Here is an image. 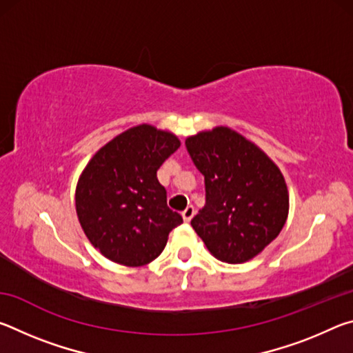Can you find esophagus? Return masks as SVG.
<instances>
[{
	"label": "esophagus",
	"instance_id": "34e87169",
	"mask_svg": "<svg viewBox=\"0 0 353 353\" xmlns=\"http://www.w3.org/2000/svg\"><path fill=\"white\" fill-rule=\"evenodd\" d=\"M194 213H196V210H194V207H193V205H188L187 208H185V210L182 212V218H183L185 223H190V221L193 219Z\"/></svg>",
	"mask_w": 353,
	"mask_h": 353
}]
</instances>
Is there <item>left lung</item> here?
Masks as SVG:
<instances>
[{
    "label": "left lung",
    "mask_w": 353,
    "mask_h": 353,
    "mask_svg": "<svg viewBox=\"0 0 353 353\" xmlns=\"http://www.w3.org/2000/svg\"><path fill=\"white\" fill-rule=\"evenodd\" d=\"M185 145L205 179V205L191 219L210 254L238 265L276 240L290 210L279 166L246 137L218 126L188 137Z\"/></svg>",
    "instance_id": "1"
}]
</instances>
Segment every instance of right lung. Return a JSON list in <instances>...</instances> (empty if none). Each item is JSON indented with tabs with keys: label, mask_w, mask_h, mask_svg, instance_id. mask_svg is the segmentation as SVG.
Here are the masks:
<instances>
[{
	"label": "right lung",
	"mask_w": 353,
	"mask_h": 353,
	"mask_svg": "<svg viewBox=\"0 0 353 353\" xmlns=\"http://www.w3.org/2000/svg\"><path fill=\"white\" fill-rule=\"evenodd\" d=\"M181 140L151 124L124 130L93 155L76 185L83 234L105 259L139 268L162 254L182 216L166 205L157 170Z\"/></svg>",
	"instance_id": "right-lung-1"
}]
</instances>
